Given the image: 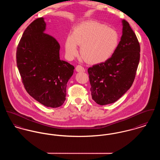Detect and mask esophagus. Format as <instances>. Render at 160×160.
<instances>
[{"instance_id": "esophagus-1", "label": "esophagus", "mask_w": 160, "mask_h": 160, "mask_svg": "<svg viewBox=\"0 0 160 160\" xmlns=\"http://www.w3.org/2000/svg\"><path fill=\"white\" fill-rule=\"evenodd\" d=\"M76 70L78 72H85V68L82 66H81L80 65H78L76 67Z\"/></svg>"}]
</instances>
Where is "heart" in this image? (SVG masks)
<instances>
[{
	"mask_svg": "<svg viewBox=\"0 0 160 160\" xmlns=\"http://www.w3.org/2000/svg\"><path fill=\"white\" fill-rule=\"evenodd\" d=\"M118 42L115 30L93 21H87L81 23L67 38L65 51L72 58L78 54V45L80 46L83 58L89 63H99L113 55Z\"/></svg>",
	"mask_w": 160,
	"mask_h": 160,
	"instance_id": "heart-1",
	"label": "heart"
}]
</instances>
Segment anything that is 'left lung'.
I'll use <instances>...</instances> for the list:
<instances>
[{
	"label": "left lung",
	"mask_w": 160,
	"mask_h": 160,
	"mask_svg": "<svg viewBox=\"0 0 160 160\" xmlns=\"http://www.w3.org/2000/svg\"><path fill=\"white\" fill-rule=\"evenodd\" d=\"M121 40L111 58L88 68L92 99L100 105L117 101L131 87L140 59V44L129 23L122 20Z\"/></svg>",
	"instance_id": "1"
}]
</instances>
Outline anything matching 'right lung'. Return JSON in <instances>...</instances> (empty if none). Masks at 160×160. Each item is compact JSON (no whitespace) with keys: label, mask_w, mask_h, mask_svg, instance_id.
<instances>
[{"label":"right lung","mask_w":160,"mask_h":160,"mask_svg":"<svg viewBox=\"0 0 160 160\" xmlns=\"http://www.w3.org/2000/svg\"><path fill=\"white\" fill-rule=\"evenodd\" d=\"M45 29L43 18L26 28L17 47L16 63L29 95L45 106L58 108L66 99L67 84L74 68L60 60V44Z\"/></svg>","instance_id":"right-lung-1"}]
</instances>
